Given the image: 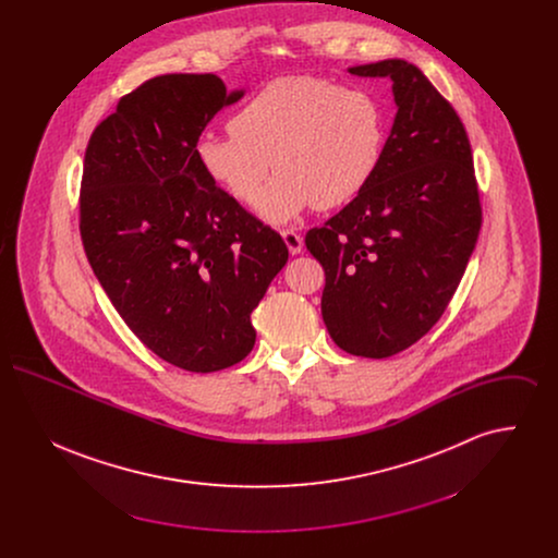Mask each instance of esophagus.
<instances>
[{"label": "esophagus", "instance_id": "esophagus-1", "mask_svg": "<svg viewBox=\"0 0 558 558\" xmlns=\"http://www.w3.org/2000/svg\"><path fill=\"white\" fill-rule=\"evenodd\" d=\"M280 234H282V239L287 242L291 255H299L303 251V236L301 234H296L294 230H282Z\"/></svg>", "mask_w": 558, "mask_h": 558}]
</instances>
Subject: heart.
Masks as SVG:
<instances>
[{"mask_svg":"<svg viewBox=\"0 0 558 558\" xmlns=\"http://www.w3.org/2000/svg\"><path fill=\"white\" fill-rule=\"evenodd\" d=\"M230 128L201 137L196 159L244 205L255 201L274 161L279 175L255 203L269 223L353 201L376 175L387 140L385 112L368 89L322 77L271 81L240 107Z\"/></svg>","mask_w":558,"mask_h":558,"instance_id":"b5f03b06","label":"heart"}]
</instances>
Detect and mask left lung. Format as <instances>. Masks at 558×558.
<instances>
[{
	"label": "left lung",
	"mask_w": 558,
	"mask_h": 558,
	"mask_svg": "<svg viewBox=\"0 0 558 558\" xmlns=\"http://www.w3.org/2000/svg\"><path fill=\"white\" fill-rule=\"evenodd\" d=\"M349 73L393 81L398 114L371 184L305 244L326 274L332 341L380 360L446 312L477 244L481 203L466 130L418 66L391 58Z\"/></svg>",
	"instance_id": "1"
}]
</instances>
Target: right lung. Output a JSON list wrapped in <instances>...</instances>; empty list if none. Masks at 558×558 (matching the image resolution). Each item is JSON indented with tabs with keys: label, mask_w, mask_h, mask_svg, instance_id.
I'll return each instance as SVG.
<instances>
[{
	"label": "right lung",
	"mask_w": 558,
	"mask_h": 558,
	"mask_svg": "<svg viewBox=\"0 0 558 558\" xmlns=\"http://www.w3.org/2000/svg\"><path fill=\"white\" fill-rule=\"evenodd\" d=\"M242 96L211 73L148 80L94 130L83 160L87 262L133 335L184 371L251 353V314L289 259L196 159L207 123Z\"/></svg>",
	"instance_id": "1"
}]
</instances>
